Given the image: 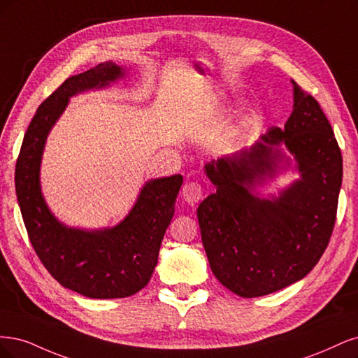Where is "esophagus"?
Masks as SVG:
<instances>
[{
  "mask_svg": "<svg viewBox=\"0 0 358 358\" xmlns=\"http://www.w3.org/2000/svg\"><path fill=\"white\" fill-rule=\"evenodd\" d=\"M181 193H182L184 201L190 205L198 203L202 199V187H201V184L196 181H187L186 184H184Z\"/></svg>",
  "mask_w": 358,
  "mask_h": 358,
  "instance_id": "1",
  "label": "esophagus"
}]
</instances>
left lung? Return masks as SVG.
Segmentation results:
<instances>
[{
    "mask_svg": "<svg viewBox=\"0 0 358 358\" xmlns=\"http://www.w3.org/2000/svg\"><path fill=\"white\" fill-rule=\"evenodd\" d=\"M294 106L284 129L205 165L217 192L198 208L202 244L215 278L241 297L278 292L306 276L326 251L336 222L342 155L317 99L292 80ZM281 142L301 180L280 199L260 200L250 189L274 171Z\"/></svg>",
    "mask_w": 358,
    "mask_h": 358,
    "instance_id": "left-lung-1",
    "label": "left lung"
}]
</instances>
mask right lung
Instances as JSON below:
<instances>
[{"mask_svg": "<svg viewBox=\"0 0 358 358\" xmlns=\"http://www.w3.org/2000/svg\"><path fill=\"white\" fill-rule=\"evenodd\" d=\"M123 74L116 64L103 62L66 78L32 117L15 172L20 213L38 259L61 285L92 299L128 297L148 284L182 182L180 174L148 181L120 224L95 232L61 224L45 206L38 176L50 128L70 96Z\"/></svg>", "mask_w": 358, "mask_h": 358, "instance_id": "add662e5", "label": "right lung"}]
</instances>
